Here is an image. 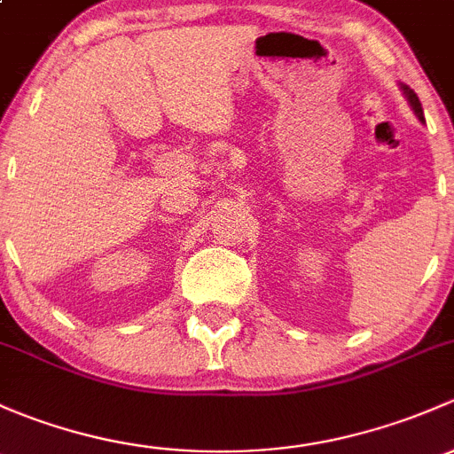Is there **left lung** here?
I'll list each match as a JSON object with an SVG mask.
<instances>
[{"mask_svg":"<svg viewBox=\"0 0 454 454\" xmlns=\"http://www.w3.org/2000/svg\"><path fill=\"white\" fill-rule=\"evenodd\" d=\"M402 91H404V96L409 98V102H411V106H413L415 115H418V118L422 120V122H424V111H422V105H419V100H418V96H415L413 89H409L406 85H402Z\"/></svg>","mask_w":454,"mask_h":454,"instance_id":"obj_1","label":"left lung"}]
</instances>
